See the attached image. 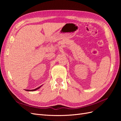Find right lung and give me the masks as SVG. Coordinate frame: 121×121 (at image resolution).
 I'll return each mask as SVG.
<instances>
[{"instance_id": "1", "label": "right lung", "mask_w": 121, "mask_h": 121, "mask_svg": "<svg viewBox=\"0 0 121 121\" xmlns=\"http://www.w3.org/2000/svg\"><path fill=\"white\" fill-rule=\"evenodd\" d=\"M41 86H42V85L39 86V87H38V88H36V89H33V90H27V89H25V90H26V91H35V90H37V89H39L41 87Z\"/></svg>"}]
</instances>
